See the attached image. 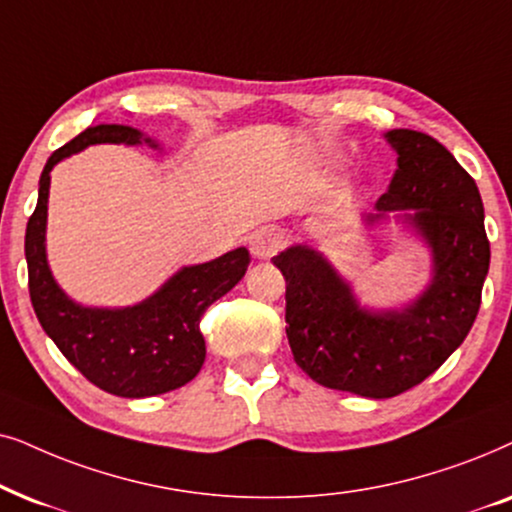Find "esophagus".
I'll list each match as a JSON object with an SVG mask.
<instances>
[{"label":"esophagus","mask_w":512,"mask_h":512,"mask_svg":"<svg viewBox=\"0 0 512 512\" xmlns=\"http://www.w3.org/2000/svg\"><path fill=\"white\" fill-rule=\"evenodd\" d=\"M283 248V234L276 229H260L250 238V252L257 260H269Z\"/></svg>","instance_id":"1"}]
</instances>
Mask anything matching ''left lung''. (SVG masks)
I'll list each match as a JSON object with an SVG mask.
<instances>
[{"instance_id":"8db88e82","label":"left lung","mask_w":512,"mask_h":512,"mask_svg":"<svg viewBox=\"0 0 512 512\" xmlns=\"http://www.w3.org/2000/svg\"><path fill=\"white\" fill-rule=\"evenodd\" d=\"M398 154L379 215L414 208L412 224L433 248V283L410 309L370 313L318 252L295 245L274 262L285 278V332L295 363L320 386L393 398L438 370L475 323L489 271L478 185L431 135L395 128Z\"/></svg>"}]
</instances>
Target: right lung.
<instances>
[{
	"label": "right lung",
	"mask_w": 512,
	"mask_h": 512,
	"mask_svg": "<svg viewBox=\"0 0 512 512\" xmlns=\"http://www.w3.org/2000/svg\"><path fill=\"white\" fill-rule=\"evenodd\" d=\"M140 140L142 133L131 126L100 124L56 149L39 177L37 208L25 231L27 285L44 332L91 384L121 398L168 393L199 374L206 360L203 313L241 281L250 264L248 250L236 248L213 262L185 267L156 295L131 309H84L65 297L53 281L44 248L51 168L88 145H138Z\"/></svg>",
	"instance_id": "right-lung-1"
}]
</instances>
